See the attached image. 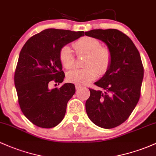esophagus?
Instances as JSON below:
<instances>
[{"label": "esophagus", "instance_id": "obj_1", "mask_svg": "<svg viewBox=\"0 0 156 156\" xmlns=\"http://www.w3.org/2000/svg\"><path fill=\"white\" fill-rule=\"evenodd\" d=\"M80 88H81V85L75 84V89H76V90H79Z\"/></svg>", "mask_w": 156, "mask_h": 156}]
</instances>
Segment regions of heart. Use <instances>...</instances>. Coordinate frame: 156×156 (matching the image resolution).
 <instances>
[{
	"instance_id": "b5f03b06",
	"label": "heart",
	"mask_w": 156,
	"mask_h": 156,
	"mask_svg": "<svg viewBox=\"0 0 156 156\" xmlns=\"http://www.w3.org/2000/svg\"><path fill=\"white\" fill-rule=\"evenodd\" d=\"M77 55H86L81 69H73L66 74V79L71 83L86 84L96 79L98 74L103 75L108 71L112 62L110 49L101 47V42L95 37L83 36L73 44ZM59 58L65 69H70L75 65V58L69 46H64L60 50Z\"/></svg>"
}]
</instances>
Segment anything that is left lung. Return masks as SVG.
<instances>
[{
  "label": "left lung",
  "instance_id": "8db88e82",
  "mask_svg": "<svg viewBox=\"0 0 156 156\" xmlns=\"http://www.w3.org/2000/svg\"><path fill=\"white\" fill-rule=\"evenodd\" d=\"M85 35L102 41L112 53L108 71L95 83L101 90L90 89L87 115L100 127H116L129 117L139 101L144 78L141 56L131 39L118 30H92Z\"/></svg>",
  "mask_w": 156,
  "mask_h": 156
}]
</instances>
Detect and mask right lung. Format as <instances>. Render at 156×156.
Returning a JSON list of instances; mask_svg holds the SVG:
<instances>
[{
	"mask_svg": "<svg viewBox=\"0 0 156 156\" xmlns=\"http://www.w3.org/2000/svg\"><path fill=\"white\" fill-rule=\"evenodd\" d=\"M84 32L47 29L31 37L20 51L15 72V86L23 115L33 124L52 128L64 119L68 101L75 92L73 83L49 90L51 82L65 77L59 58L64 46ZM58 83V84H59Z\"/></svg>",
	"mask_w": 156,
	"mask_h": 156,
	"instance_id": "right-lung-1",
	"label": "right lung"
}]
</instances>
